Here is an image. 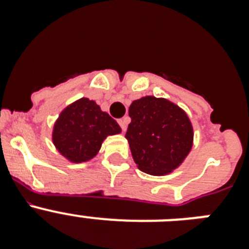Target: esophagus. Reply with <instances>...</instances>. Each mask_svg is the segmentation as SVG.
I'll return each mask as SVG.
<instances>
[{"label":"esophagus","mask_w":249,"mask_h":249,"mask_svg":"<svg viewBox=\"0 0 249 249\" xmlns=\"http://www.w3.org/2000/svg\"><path fill=\"white\" fill-rule=\"evenodd\" d=\"M127 123H128V117L121 118V120L118 121V124H120V127H121V129H122V132H126Z\"/></svg>","instance_id":"obj_1"}]
</instances>
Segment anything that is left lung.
I'll return each instance as SVG.
<instances>
[{
    "instance_id": "left-lung-1",
    "label": "left lung",
    "mask_w": 249,
    "mask_h": 249,
    "mask_svg": "<svg viewBox=\"0 0 249 249\" xmlns=\"http://www.w3.org/2000/svg\"><path fill=\"white\" fill-rule=\"evenodd\" d=\"M126 138L132 157L142 172L171 173L192 148L193 128L186 112L177 105L153 96L133 101Z\"/></svg>"
}]
</instances>
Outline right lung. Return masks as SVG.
Segmentation results:
<instances>
[{"label":"right lung","instance_id":"obj_1","mask_svg":"<svg viewBox=\"0 0 249 249\" xmlns=\"http://www.w3.org/2000/svg\"><path fill=\"white\" fill-rule=\"evenodd\" d=\"M121 132L118 123L89 98L66 107L56 121L52 140L63 157L81 163L97 155L107 136Z\"/></svg>","mask_w":249,"mask_h":249}]
</instances>
